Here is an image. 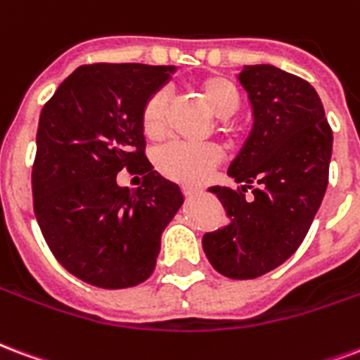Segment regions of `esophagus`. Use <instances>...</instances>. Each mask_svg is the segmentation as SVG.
<instances>
[{
    "instance_id": "34e87169",
    "label": "esophagus",
    "mask_w": 360,
    "mask_h": 360,
    "mask_svg": "<svg viewBox=\"0 0 360 360\" xmlns=\"http://www.w3.org/2000/svg\"><path fill=\"white\" fill-rule=\"evenodd\" d=\"M182 193L186 195V198H193V195L201 193V190H199V188H191V186H184Z\"/></svg>"
}]
</instances>
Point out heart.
<instances>
[{
  "label": "heart",
  "mask_w": 360,
  "mask_h": 360,
  "mask_svg": "<svg viewBox=\"0 0 360 360\" xmlns=\"http://www.w3.org/2000/svg\"><path fill=\"white\" fill-rule=\"evenodd\" d=\"M198 90L217 117L230 119L240 109L241 97L234 84L224 76H205L198 82ZM167 91L157 90L146 99L141 107V132L148 140H161L167 122ZM230 138L238 136V128L226 124L222 128ZM222 161V149L219 146H184L170 143L155 157V167L162 176L186 186H199Z\"/></svg>",
  "instance_id": "b5f03b06"
}]
</instances>
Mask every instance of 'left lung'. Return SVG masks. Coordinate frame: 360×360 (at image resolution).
I'll return each mask as SVG.
<instances>
[{
    "mask_svg": "<svg viewBox=\"0 0 360 360\" xmlns=\"http://www.w3.org/2000/svg\"><path fill=\"white\" fill-rule=\"evenodd\" d=\"M238 80L255 122L228 169L240 188L209 190L230 224L207 232L203 251L222 276L251 280L288 261L305 240L326 193L334 136L319 94L303 78L272 65H248Z\"/></svg>",
    "mask_w": 360,
    "mask_h": 360,
    "instance_id": "8db88e82",
    "label": "left lung"
}]
</instances>
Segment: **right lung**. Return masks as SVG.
I'll return each mask as SVG.
<instances>
[{
	"instance_id": "add662e5",
	"label": "right lung",
	"mask_w": 360,
	"mask_h": 360,
	"mask_svg": "<svg viewBox=\"0 0 360 360\" xmlns=\"http://www.w3.org/2000/svg\"><path fill=\"white\" fill-rule=\"evenodd\" d=\"M174 67L82 65L44 105L32 167L34 214L55 259L82 282L122 290L153 274L184 195L146 155L141 107ZM141 174V188L116 174Z\"/></svg>"
}]
</instances>
